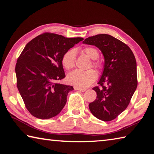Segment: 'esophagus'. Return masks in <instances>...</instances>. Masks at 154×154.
Wrapping results in <instances>:
<instances>
[{"label": "esophagus", "mask_w": 154, "mask_h": 154, "mask_svg": "<svg viewBox=\"0 0 154 154\" xmlns=\"http://www.w3.org/2000/svg\"><path fill=\"white\" fill-rule=\"evenodd\" d=\"M74 89L75 90H77V91H81V92H84V91H86L85 89H81V88L77 87H74Z\"/></svg>", "instance_id": "1"}]
</instances>
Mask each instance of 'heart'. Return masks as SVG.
<instances>
[{
	"mask_svg": "<svg viewBox=\"0 0 154 154\" xmlns=\"http://www.w3.org/2000/svg\"><path fill=\"white\" fill-rule=\"evenodd\" d=\"M83 51L91 59L94 60L92 62L93 67L97 69L102 68V64L99 61L96 60L99 55V52L96 48L93 47H86L83 49ZM75 57H76V51L75 50L71 49L67 51L62 57V65L66 69H71L75 66ZM96 72L93 69L87 71L75 70L68 74L67 80L69 84L81 89H84L90 86L96 79Z\"/></svg>",
	"mask_w": 154,
	"mask_h": 154,
	"instance_id": "b5f03b06",
	"label": "heart"
}]
</instances>
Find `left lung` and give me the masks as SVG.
Segmentation results:
<instances>
[{"mask_svg":"<svg viewBox=\"0 0 154 154\" xmlns=\"http://www.w3.org/2000/svg\"><path fill=\"white\" fill-rule=\"evenodd\" d=\"M83 43L97 47L104 58L98 83L100 87L93 88L97 96L89 109L98 119L111 121L128 106L138 85L134 55L126 44L109 34L89 37Z\"/></svg>","mask_w":154,"mask_h":154,"instance_id":"obj_1","label":"left lung"}]
</instances>
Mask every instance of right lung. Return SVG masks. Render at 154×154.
Here are the masks:
<instances>
[{"label": "right lung", "instance_id": "obj_1", "mask_svg": "<svg viewBox=\"0 0 154 154\" xmlns=\"http://www.w3.org/2000/svg\"><path fill=\"white\" fill-rule=\"evenodd\" d=\"M83 38H65L44 33L26 45L18 58L15 71L17 87L25 106L32 116L48 119L57 116L73 87L58 83L65 77L63 54Z\"/></svg>", "mask_w": 154, "mask_h": 154}]
</instances>
